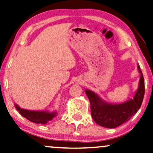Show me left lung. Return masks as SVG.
Wrapping results in <instances>:
<instances>
[{
    "label": "left lung",
    "instance_id": "1",
    "mask_svg": "<svg viewBox=\"0 0 153 153\" xmlns=\"http://www.w3.org/2000/svg\"><path fill=\"white\" fill-rule=\"evenodd\" d=\"M140 74L138 88L133 98L121 104H111L104 101L97 93L86 89L91 104L93 120L100 126L114 128L128 121L140 108L144 96V79L140 65L137 66Z\"/></svg>",
    "mask_w": 153,
    "mask_h": 153
}]
</instances>
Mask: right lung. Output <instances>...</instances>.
Masks as SVG:
<instances>
[{
	"label": "right lung",
	"instance_id": "obj_1",
	"mask_svg": "<svg viewBox=\"0 0 153 153\" xmlns=\"http://www.w3.org/2000/svg\"><path fill=\"white\" fill-rule=\"evenodd\" d=\"M16 110L21 115L22 117H25L30 122H32L36 124H45L53 120L57 115L56 111L54 112H49L48 111H31L27 109L21 108L16 104H15Z\"/></svg>",
	"mask_w": 153,
	"mask_h": 153
}]
</instances>
